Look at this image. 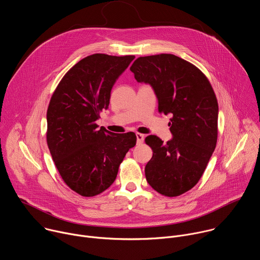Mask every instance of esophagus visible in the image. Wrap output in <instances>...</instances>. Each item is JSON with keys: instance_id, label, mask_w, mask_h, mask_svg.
<instances>
[{"instance_id": "esophagus-1", "label": "esophagus", "mask_w": 260, "mask_h": 260, "mask_svg": "<svg viewBox=\"0 0 260 260\" xmlns=\"http://www.w3.org/2000/svg\"><path fill=\"white\" fill-rule=\"evenodd\" d=\"M136 136H137V142H138V144H142L143 142H144V140H145V136L144 135H142V134H136Z\"/></svg>"}]
</instances>
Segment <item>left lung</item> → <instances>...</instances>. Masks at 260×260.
<instances>
[{
    "mask_svg": "<svg viewBox=\"0 0 260 260\" xmlns=\"http://www.w3.org/2000/svg\"><path fill=\"white\" fill-rule=\"evenodd\" d=\"M138 82L148 83L158 110L171 114L172 139H145L153 156L145 167L148 184L158 193L180 196L201 179L217 141L218 104L212 86L192 63L172 54L138 58L131 66Z\"/></svg>",
    "mask_w": 260,
    "mask_h": 260,
    "instance_id": "obj_1",
    "label": "left lung"
}]
</instances>
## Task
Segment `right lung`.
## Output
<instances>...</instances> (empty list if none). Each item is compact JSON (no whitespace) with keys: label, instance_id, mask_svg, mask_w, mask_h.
<instances>
[{"label":"right lung","instance_id":"add662e5","mask_svg":"<svg viewBox=\"0 0 260 260\" xmlns=\"http://www.w3.org/2000/svg\"><path fill=\"white\" fill-rule=\"evenodd\" d=\"M135 56L94 54L81 59L59 82L47 111V143L64 183L83 197L108 189L135 133L114 134L96 121L107 109L116 79Z\"/></svg>","mask_w":260,"mask_h":260}]
</instances>
